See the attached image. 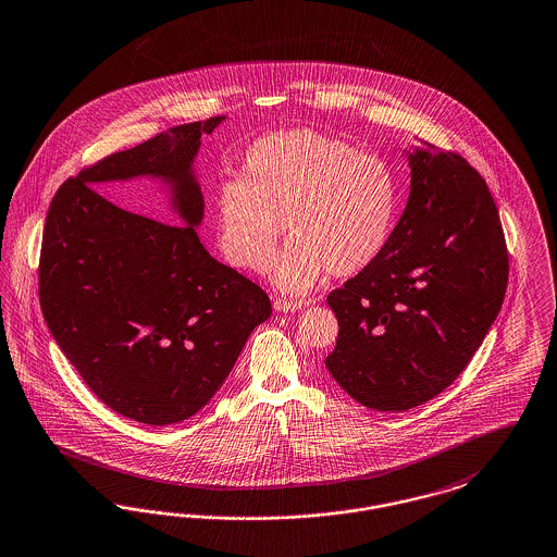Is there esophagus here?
Masks as SVG:
<instances>
[{
	"label": "esophagus",
	"mask_w": 557,
	"mask_h": 557,
	"mask_svg": "<svg viewBox=\"0 0 557 557\" xmlns=\"http://www.w3.org/2000/svg\"><path fill=\"white\" fill-rule=\"evenodd\" d=\"M309 302H302V300H288V298H275L273 300V309L277 312H294L300 311L302 307H307Z\"/></svg>",
	"instance_id": "esophagus-1"
}]
</instances>
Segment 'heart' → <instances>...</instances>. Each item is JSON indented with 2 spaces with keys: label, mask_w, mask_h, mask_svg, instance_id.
<instances>
[{
  "label": "heart",
  "mask_w": 557,
  "mask_h": 557,
  "mask_svg": "<svg viewBox=\"0 0 557 557\" xmlns=\"http://www.w3.org/2000/svg\"><path fill=\"white\" fill-rule=\"evenodd\" d=\"M396 205V176L381 157L311 128L280 131L250 145L243 178L220 184L215 240L232 268L263 271L286 222L289 243L269 277L302 294L325 271L350 277L369 268L389 238Z\"/></svg>",
  "instance_id": "1"
}]
</instances>
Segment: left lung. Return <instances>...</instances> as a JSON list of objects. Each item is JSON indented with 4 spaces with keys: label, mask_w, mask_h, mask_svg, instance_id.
I'll return each mask as SVG.
<instances>
[{
    "label": "left lung",
    "mask_w": 557,
    "mask_h": 557,
    "mask_svg": "<svg viewBox=\"0 0 557 557\" xmlns=\"http://www.w3.org/2000/svg\"><path fill=\"white\" fill-rule=\"evenodd\" d=\"M410 197L381 255L327 296L339 325L325 367L348 396L404 412L442 394L483 344L508 286L499 211L458 153L421 143Z\"/></svg>",
    "instance_id": "left-lung-1"
}]
</instances>
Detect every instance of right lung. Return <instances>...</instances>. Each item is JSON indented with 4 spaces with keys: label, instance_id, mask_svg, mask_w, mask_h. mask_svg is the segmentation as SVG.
I'll list each match as a JSON object with an SVG mask.
<instances>
[{
    "label": "right lung",
    "instance_id": "1",
    "mask_svg": "<svg viewBox=\"0 0 557 557\" xmlns=\"http://www.w3.org/2000/svg\"><path fill=\"white\" fill-rule=\"evenodd\" d=\"M223 115L174 126L67 178L49 205L39 261L45 323L90 392L138 423H180L215 396L269 296L213 259L195 227L200 136ZM161 178L182 226L117 208L94 188Z\"/></svg>",
    "mask_w": 557,
    "mask_h": 557
}]
</instances>
